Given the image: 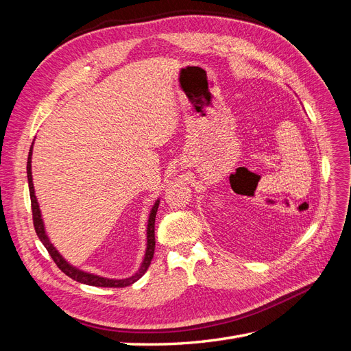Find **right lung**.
I'll use <instances>...</instances> for the list:
<instances>
[{
	"label": "right lung",
	"mask_w": 351,
	"mask_h": 351,
	"mask_svg": "<svg viewBox=\"0 0 351 351\" xmlns=\"http://www.w3.org/2000/svg\"><path fill=\"white\" fill-rule=\"evenodd\" d=\"M32 147H34V143H32V146H30L29 156H27V182H29V193H30V204H32V217H34V227H35V231H36L39 240L47 247L48 253L51 254V258L54 259V262L57 263V267L66 275H69L70 278H73L74 281L82 282V284H88V285H95V287H112V289H121V287L132 285L133 282H136L137 280L142 278V275L147 271V268H149L151 261L154 258V252H155V217H156V210H158V206H159V200L155 202V205L151 210L149 221H147V232H146V234H147V246H146L145 259L142 262V267L139 268V271H137L134 275H132L130 278H124V280H110V278L99 277V275L83 272L77 268L71 267V265L58 253V250L54 246H52L48 236H47L44 222H42V218H40V210H39L38 200H36V196H35L34 183H32Z\"/></svg>",
	"instance_id": "1"
}]
</instances>
